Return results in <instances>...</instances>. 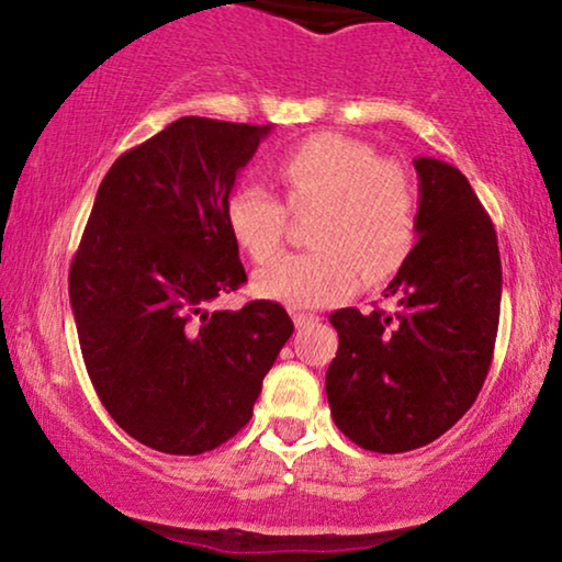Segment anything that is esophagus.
<instances>
[{
    "mask_svg": "<svg viewBox=\"0 0 562 562\" xmlns=\"http://www.w3.org/2000/svg\"><path fill=\"white\" fill-rule=\"evenodd\" d=\"M314 322H319L317 314H304V312H296V314H294V325H296L299 329L310 327V325H314Z\"/></svg>",
    "mask_w": 562,
    "mask_h": 562,
    "instance_id": "34e87169",
    "label": "esophagus"
}]
</instances>
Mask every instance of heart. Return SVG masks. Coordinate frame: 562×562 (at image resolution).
<instances>
[{"label":"heart","mask_w":562,"mask_h":562,"mask_svg":"<svg viewBox=\"0 0 562 562\" xmlns=\"http://www.w3.org/2000/svg\"><path fill=\"white\" fill-rule=\"evenodd\" d=\"M276 173L291 210L317 206L310 237L317 248L289 252L256 273V291L291 310H317L352 294L360 266L391 273L417 237V199L409 176L379 160L371 145L319 133L281 153ZM235 243L263 263L281 248L286 210L260 183H240L225 206Z\"/></svg>","instance_id":"1"}]
</instances>
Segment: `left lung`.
Returning <instances> with one entry per match:
<instances>
[{"label":"left lung","instance_id":"left-lung-1","mask_svg":"<svg viewBox=\"0 0 562 562\" xmlns=\"http://www.w3.org/2000/svg\"><path fill=\"white\" fill-rule=\"evenodd\" d=\"M417 245L386 299L394 310L329 314L340 337L327 368L335 425L360 448L406 452L437 440L486 381L502 306L496 229L456 166L414 158Z\"/></svg>","mask_w":562,"mask_h":562}]
</instances>
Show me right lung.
I'll return each mask as SVG.
<instances>
[{"mask_svg":"<svg viewBox=\"0 0 562 562\" xmlns=\"http://www.w3.org/2000/svg\"><path fill=\"white\" fill-rule=\"evenodd\" d=\"M271 125L181 117L99 183L68 296L104 409L137 442L199 456L252 417L294 333L276 302L212 310L248 281L225 206Z\"/></svg>","mask_w":562,"mask_h":562,"instance_id":"add662e5","label":"right lung"}]
</instances>
